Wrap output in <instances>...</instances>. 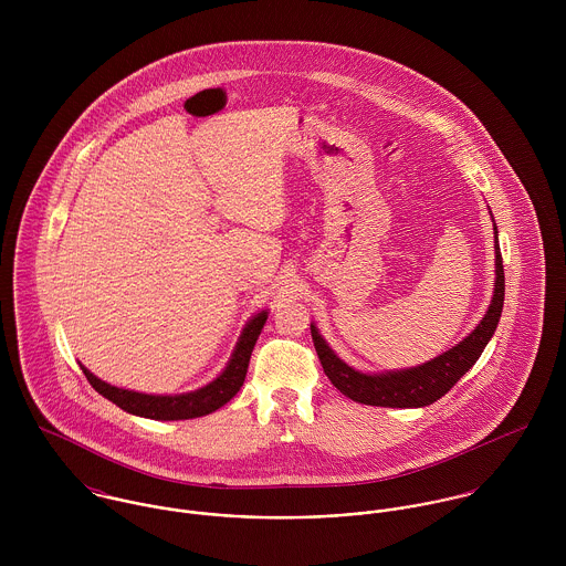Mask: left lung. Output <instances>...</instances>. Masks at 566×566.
<instances>
[{"mask_svg":"<svg viewBox=\"0 0 566 566\" xmlns=\"http://www.w3.org/2000/svg\"><path fill=\"white\" fill-rule=\"evenodd\" d=\"M494 274H496L494 292L482 323L447 353L413 368L390 370V373L386 370L377 375L359 373L333 353V348L318 333L316 324H312V339L321 357L324 375L344 397L357 403L377 405V407H424L442 399L475 366V361L484 353L485 344L494 335L501 318L503 296H505V276H503V259H501L499 240H496V227H494Z\"/></svg>","mask_w":566,"mask_h":566,"instance_id":"obj_1","label":"left lung"}]
</instances>
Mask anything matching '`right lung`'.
I'll list each match as a JSON object with an SVG mask.
<instances>
[{
	"label": "right lung",
	"instance_id": "obj_1",
	"mask_svg": "<svg viewBox=\"0 0 566 566\" xmlns=\"http://www.w3.org/2000/svg\"><path fill=\"white\" fill-rule=\"evenodd\" d=\"M265 321H268L265 310L261 314L252 316L248 324L243 326L238 346H235L227 368L222 370V375L218 379H213L211 384H207L205 388H198L193 392L171 395V397L144 395V392L111 386V384L97 379L93 373H88L81 364L82 373H84L86 381L95 388V392H99L104 399L113 401L128 413L153 418V420H187V418L207 416V413L220 409L222 405L229 403L240 392L245 373H248V361H250L254 342H256Z\"/></svg>",
	"mask_w": 566,
	"mask_h": 566
}]
</instances>
